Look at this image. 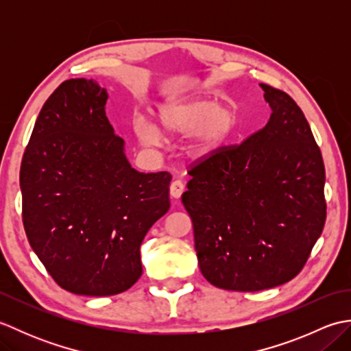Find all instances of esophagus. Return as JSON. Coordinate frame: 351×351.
<instances>
[{
	"instance_id": "esophagus-1",
	"label": "esophagus",
	"mask_w": 351,
	"mask_h": 351,
	"mask_svg": "<svg viewBox=\"0 0 351 351\" xmlns=\"http://www.w3.org/2000/svg\"><path fill=\"white\" fill-rule=\"evenodd\" d=\"M184 193V182L176 180L170 184V196L173 199H180Z\"/></svg>"
}]
</instances>
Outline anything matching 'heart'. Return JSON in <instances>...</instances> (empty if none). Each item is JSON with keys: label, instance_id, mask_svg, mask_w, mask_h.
<instances>
[{"label": "heart", "instance_id": "heart-1", "mask_svg": "<svg viewBox=\"0 0 351 351\" xmlns=\"http://www.w3.org/2000/svg\"><path fill=\"white\" fill-rule=\"evenodd\" d=\"M158 126L145 117L134 122V131L143 146L169 138L187 137L185 154L193 161H205L217 154L234 136L238 126L235 110L221 107L214 98H180L164 102L156 113Z\"/></svg>", "mask_w": 351, "mask_h": 351}]
</instances>
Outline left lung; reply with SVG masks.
Returning <instances> with one entry per match:
<instances>
[{"instance_id":"1","label":"left lung","mask_w":351,"mask_h":351,"mask_svg":"<svg viewBox=\"0 0 351 351\" xmlns=\"http://www.w3.org/2000/svg\"><path fill=\"white\" fill-rule=\"evenodd\" d=\"M261 87L270 121L193 167L182 195L200 271L228 291L295 278L326 221L323 156L306 117L287 93Z\"/></svg>"}]
</instances>
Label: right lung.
Instances as JSON below:
<instances>
[{"mask_svg":"<svg viewBox=\"0 0 351 351\" xmlns=\"http://www.w3.org/2000/svg\"><path fill=\"white\" fill-rule=\"evenodd\" d=\"M108 93L73 78L43 104L21 164L22 220L58 285L114 295L136 283L140 245L169 211L167 171L140 173L106 116Z\"/></svg>","mask_w":351,"mask_h":351,"instance_id":"add662e5","label":"right lung"}]
</instances>
